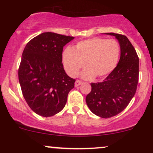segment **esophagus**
Returning a JSON list of instances; mask_svg holds the SVG:
<instances>
[{
  "mask_svg": "<svg viewBox=\"0 0 153 153\" xmlns=\"http://www.w3.org/2000/svg\"><path fill=\"white\" fill-rule=\"evenodd\" d=\"M82 82L81 81V80H76V81H75V86L77 87V86H78V85H81Z\"/></svg>",
  "mask_w": 153,
  "mask_h": 153,
  "instance_id": "esophagus-1",
  "label": "esophagus"
}]
</instances>
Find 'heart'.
<instances>
[{
    "instance_id": "b5f03b06",
    "label": "heart",
    "mask_w": 153,
    "mask_h": 153,
    "mask_svg": "<svg viewBox=\"0 0 153 153\" xmlns=\"http://www.w3.org/2000/svg\"><path fill=\"white\" fill-rule=\"evenodd\" d=\"M120 46L115 39L94 37L79 42L73 50L62 53V62L68 74L75 77L84 66L81 73L85 79L102 78L113 71L118 63Z\"/></svg>"
}]
</instances>
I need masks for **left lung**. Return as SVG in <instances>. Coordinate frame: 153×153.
I'll list each match as a JSON object with an SVG mask.
<instances>
[{
	"mask_svg": "<svg viewBox=\"0 0 153 153\" xmlns=\"http://www.w3.org/2000/svg\"><path fill=\"white\" fill-rule=\"evenodd\" d=\"M121 49V56L113 71L103 82H91V91L86 103L94 114L110 118L122 112L128 106L137 91L139 80V57L126 36L115 33Z\"/></svg>",
	"mask_w": 153,
	"mask_h": 153,
	"instance_id": "left-lung-1",
	"label": "left lung"
}]
</instances>
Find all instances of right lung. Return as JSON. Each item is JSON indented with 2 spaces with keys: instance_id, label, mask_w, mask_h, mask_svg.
Masks as SVG:
<instances>
[{
  "instance_id": "add662e5",
  "label": "right lung",
  "mask_w": 153,
  "mask_h": 153,
  "mask_svg": "<svg viewBox=\"0 0 153 153\" xmlns=\"http://www.w3.org/2000/svg\"><path fill=\"white\" fill-rule=\"evenodd\" d=\"M74 37L45 32L26 45L19 68L22 94L31 109L42 117L55 115L65 106L75 79L63 68V47Z\"/></svg>"
}]
</instances>
